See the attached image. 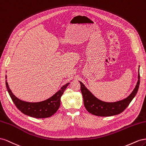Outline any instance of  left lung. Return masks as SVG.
Returning <instances> with one entry per match:
<instances>
[{"mask_svg":"<svg viewBox=\"0 0 146 146\" xmlns=\"http://www.w3.org/2000/svg\"><path fill=\"white\" fill-rule=\"evenodd\" d=\"M138 76V82L130 95L122 100L115 102H105L98 99L86 88L83 83L80 81L81 91L84 99V105L86 109L90 114L101 117L115 115L121 113L126 109L138 92L140 83L139 66Z\"/></svg>","mask_w":146,"mask_h":146,"instance_id":"obj_1","label":"left lung"}]
</instances>
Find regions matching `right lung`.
Returning <instances> with one entry per match:
<instances>
[{"label": "right lung", "mask_w": 146, "mask_h": 146, "mask_svg": "<svg viewBox=\"0 0 146 146\" xmlns=\"http://www.w3.org/2000/svg\"><path fill=\"white\" fill-rule=\"evenodd\" d=\"M5 79H7V75L5 76ZM5 84L7 91L12 101L21 112L30 117L41 119L51 117L57 111L60 105V98L66 87L70 84V82L66 83L62 86L60 89L52 97L44 101L39 102H27L18 98L12 93L8 86L7 80Z\"/></svg>", "instance_id": "obj_1"}]
</instances>
